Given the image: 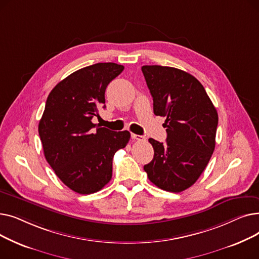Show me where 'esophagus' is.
<instances>
[{
  "label": "esophagus",
  "instance_id": "esophagus-1",
  "mask_svg": "<svg viewBox=\"0 0 259 259\" xmlns=\"http://www.w3.org/2000/svg\"><path fill=\"white\" fill-rule=\"evenodd\" d=\"M131 138H132V140H133V141H139V142H143V141H145V140H146V139L143 137V135L134 134V133H132V134H131Z\"/></svg>",
  "mask_w": 259,
  "mask_h": 259
}]
</instances>
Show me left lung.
<instances>
[{
  "label": "left lung",
  "mask_w": 259,
  "mask_h": 259,
  "mask_svg": "<svg viewBox=\"0 0 259 259\" xmlns=\"http://www.w3.org/2000/svg\"><path fill=\"white\" fill-rule=\"evenodd\" d=\"M155 115L165 116L166 143L149 139L154 157L144 166L148 178L165 191L191 187L207 167L215 148L219 115L193 75L167 66H143Z\"/></svg>",
  "instance_id": "obj_1"
}]
</instances>
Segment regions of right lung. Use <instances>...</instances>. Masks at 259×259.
Here are the masks:
<instances>
[{
	"label": "right lung",
	"mask_w": 259,
	"mask_h": 259,
	"mask_svg": "<svg viewBox=\"0 0 259 259\" xmlns=\"http://www.w3.org/2000/svg\"><path fill=\"white\" fill-rule=\"evenodd\" d=\"M124 70L115 63H98L71 73L49 93L38 122L46 160L72 191L91 194L112 178V159L125 148L130 132L94 125L98 108H105V90ZM97 128H95V127Z\"/></svg>",
	"instance_id": "obj_1"
}]
</instances>
